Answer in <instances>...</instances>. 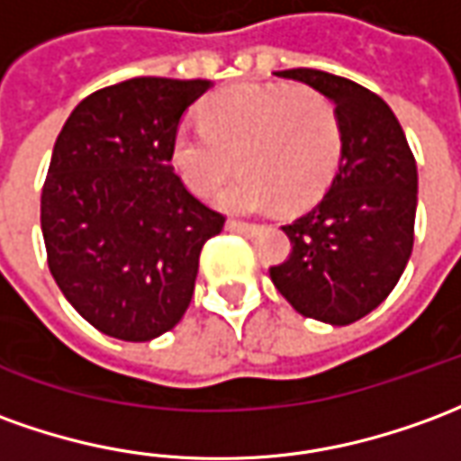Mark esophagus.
<instances>
[{
    "label": "esophagus",
    "mask_w": 461,
    "mask_h": 461,
    "mask_svg": "<svg viewBox=\"0 0 461 461\" xmlns=\"http://www.w3.org/2000/svg\"><path fill=\"white\" fill-rule=\"evenodd\" d=\"M227 230L230 231H240V234H247V237H252L259 231L257 224H249V221H240V220H230L227 221Z\"/></svg>",
    "instance_id": "esophagus-1"
}]
</instances>
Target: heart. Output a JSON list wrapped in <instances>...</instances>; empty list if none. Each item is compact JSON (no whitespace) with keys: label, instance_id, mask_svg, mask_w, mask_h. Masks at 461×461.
I'll list each match as a JSON object with an SVG mask.
<instances>
[{"label":"heart","instance_id":"obj_1","mask_svg":"<svg viewBox=\"0 0 461 461\" xmlns=\"http://www.w3.org/2000/svg\"><path fill=\"white\" fill-rule=\"evenodd\" d=\"M344 131L331 99L285 85H234L209 96L202 124H179L169 164L194 194H214L237 169L244 175L221 194L240 212L302 209L327 192L339 169Z\"/></svg>","mask_w":461,"mask_h":461}]
</instances>
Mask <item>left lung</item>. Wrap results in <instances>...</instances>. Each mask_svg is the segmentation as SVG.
Listing matches in <instances>:
<instances>
[{
	"label": "left lung",
	"mask_w": 461,
	"mask_h": 461,
	"mask_svg": "<svg viewBox=\"0 0 461 461\" xmlns=\"http://www.w3.org/2000/svg\"><path fill=\"white\" fill-rule=\"evenodd\" d=\"M276 77L331 99L344 152L327 194L282 227L292 252L269 276L302 317L344 327L379 307L410 262L417 162L394 112L366 86L320 69Z\"/></svg>",
	"instance_id": "1"
}]
</instances>
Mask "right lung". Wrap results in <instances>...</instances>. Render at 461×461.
I'll return each mask as SVG.
<instances>
[{
    "label": "right lung",
    "instance_id": "add662e5",
    "mask_svg": "<svg viewBox=\"0 0 461 461\" xmlns=\"http://www.w3.org/2000/svg\"><path fill=\"white\" fill-rule=\"evenodd\" d=\"M207 79L137 77L82 99L54 141L41 234L54 282L92 327L149 342L185 317L199 254L224 217L169 164Z\"/></svg>",
    "mask_w": 461,
    "mask_h": 461
}]
</instances>
